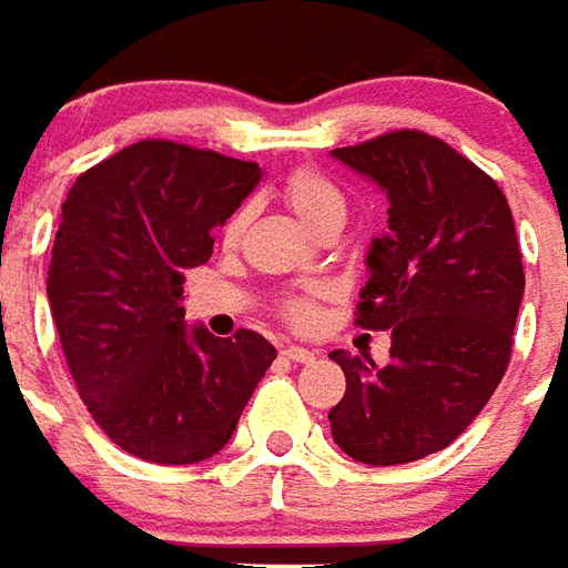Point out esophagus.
Wrapping results in <instances>:
<instances>
[{
  "label": "esophagus",
  "instance_id": "34e87169",
  "mask_svg": "<svg viewBox=\"0 0 568 568\" xmlns=\"http://www.w3.org/2000/svg\"><path fill=\"white\" fill-rule=\"evenodd\" d=\"M283 353L285 358H292V362H313V358H316V353L307 349V346H285Z\"/></svg>",
  "mask_w": 568,
  "mask_h": 568
}]
</instances>
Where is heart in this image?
Returning a JSON list of instances; mask_svg holds the SVG:
<instances>
[{"mask_svg":"<svg viewBox=\"0 0 568 568\" xmlns=\"http://www.w3.org/2000/svg\"><path fill=\"white\" fill-rule=\"evenodd\" d=\"M283 194L288 200V206L295 210L297 219L307 224V227H313L325 215H344L346 210V200L341 194V187L334 185L328 175H322L320 170H295V173L285 179ZM246 210H236L227 219V224H224V240L227 243L240 240L243 227H246ZM320 292L322 288H310L307 295L288 297L285 301V316L292 322H307L313 316V295H320Z\"/></svg>","mask_w":568,"mask_h":568,"instance_id":"obj_1","label":"heart"}]
</instances>
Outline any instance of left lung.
Here are the masks:
<instances>
[{
    "label": "left lung",
    "mask_w": 568,
    "mask_h": 568,
    "mask_svg": "<svg viewBox=\"0 0 568 568\" xmlns=\"http://www.w3.org/2000/svg\"><path fill=\"white\" fill-rule=\"evenodd\" d=\"M332 158L389 200V231L365 255L358 325L393 328L383 368L332 353L346 374L328 414L334 444L365 465L414 463L471 426L511 358L524 301L511 210L484 170L417 130Z\"/></svg>",
    "instance_id": "8db88e82"
}]
</instances>
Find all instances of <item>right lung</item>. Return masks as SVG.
Instances as JSON below:
<instances>
[{
  "label": "right lung",
  "mask_w": 568,
  "mask_h": 568,
  "mask_svg": "<svg viewBox=\"0 0 568 568\" xmlns=\"http://www.w3.org/2000/svg\"><path fill=\"white\" fill-rule=\"evenodd\" d=\"M261 166L145 140L97 163L60 212L48 304L81 402L121 450L194 465L231 440L276 358L261 334L187 325L182 276L206 264Z\"/></svg>",
  "instance_id": "add662e5"
}]
</instances>
